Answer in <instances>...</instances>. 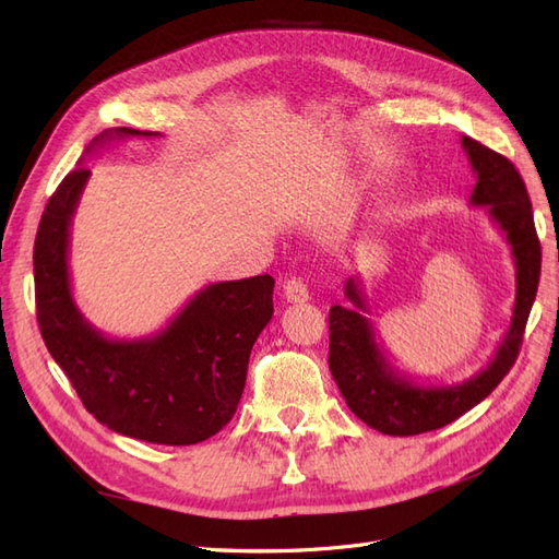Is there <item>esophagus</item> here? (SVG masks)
Masks as SVG:
<instances>
[{
	"mask_svg": "<svg viewBox=\"0 0 559 559\" xmlns=\"http://www.w3.org/2000/svg\"><path fill=\"white\" fill-rule=\"evenodd\" d=\"M282 294L286 302H308L310 300V292H308V284L302 282L300 277H292L286 280L282 286Z\"/></svg>",
	"mask_w": 559,
	"mask_h": 559,
	"instance_id": "34e87169",
	"label": "esophagus"
}]
</instances>
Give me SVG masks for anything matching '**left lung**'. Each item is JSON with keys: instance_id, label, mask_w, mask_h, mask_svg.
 Listing matches in <instances>:
<instances>
[{"instance_id": "1", "label": "left lung", "mask_w": 559, "mask_h": 559, "mask_svg": "<svg viewBox=\"0 0 559 559\" xmlns=\"http://www.w3.org/2000/svg\"><path fill=\"white\" fill-rule=\"evenodd\" d=\"M476 186L471 207L487 214L506 235L515 263V306L511 326L503 333L492 361L480 373L454 384H417L389 364L373 324L359 277H349L345 296L349 308L333 306L329 312L331 376L349 411L370 429L386 436H415L441 429L495 392L518 359L524 324L534 306L540 277V245L534 228L532 202L515 165L480 142L462 138Z\"/></svg>"}]
</instances>
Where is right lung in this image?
Returning a JSON list of instances; mask_svg holds the SVG:
<instances>
[{
    "label": "right lung",
    "mask_w": 559,
    "mask_h": 559,
    "mask_svg": "<svg viewBox=\"0 0 559 559\" xmlns=\"http://www.w3.org/2000/svg\"><path fill=\"white\" fill-rule=\"evenodd\" d=\"M123 138H154V132L111 128L86 154ZM81 160L50 195L35 240L44 343L99 425L158 445L207 441L238 411L251 347L273 317L275 280L257 275L207 284L163 331L138 341L107 337L72 296V218L91 177Z\"/></svg>",
    "instance_id": "add662e5"
}]
</instances>
